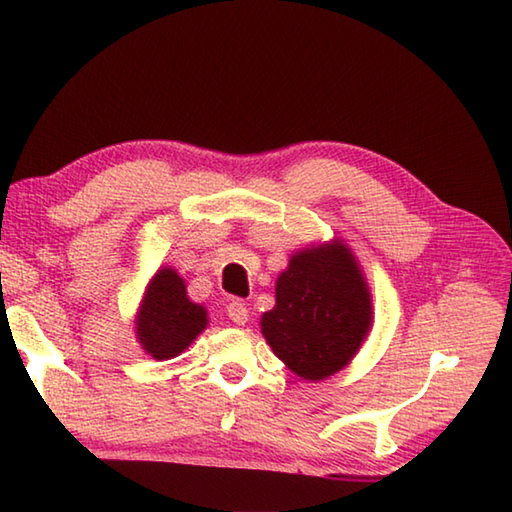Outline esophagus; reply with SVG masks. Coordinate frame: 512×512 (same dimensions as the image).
Masks as SVG:
<instances>
[{"instance_id": "esophagus-1", "label": "esophagus", "mask_w": 512, "mask_h": 512, "mask_svg": "<svg viewBox=\"0 0 512 512\" xmlns=\"http://www.w3.org/2000/svg\"><path fill=\"white\" fill-rule=\"evenodd\" d=\"M226 311H228V318L235 324H246L248 322V306L241 300H232L226 306Z\"/></svg>"}]
</instances>
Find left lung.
<instances>
[{"mask_svg": "<svg viewBox=\"0 0 512 512\" xmlns=\"http://www.w3.org/2000/svg\"><path fill=\"white\" fill-rule=\"evenodd\" d=\"M371 329V295L342 241L295 253L262 315L273 353L304 380H322L356 356Z\"/></svg>", "mask_w": 512, "mask_h": 512, "instance_id": "obj_1", "label": "left lung"}]
</instances>
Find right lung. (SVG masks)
I'll list each match as a JSON object with an SVG mask.
<instances>
[{
    "instance_id": "1",
    "label": "right lung",
    "mask_w": 512,
    "mask_h": 512,
    "mask_svg": "<svg viewBox=\"0 0 512 512\" xmlns=\"http://www.w3.org/2000/svg\"><path fill=\"white\" fill-rule=\"evenodd\" d=\"M208 311L188 300L185 282L174 268H161L147 286L136 315V338L156 360H170L188 349L206 329Z\"/></svg>"
}]
</instances>
